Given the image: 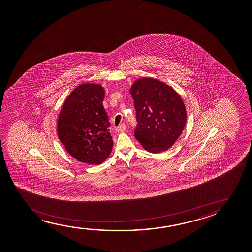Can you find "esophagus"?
Masks as SVG:
<instances>
[{
	"label": "esophagus",
	"mask_w": 252,
	"mask_h": 252,
	"mask_svg": "<svg viewBox=\"0 0 252 252\" xmlns=\"http://www.w3.org/2000/svg\"><path fill=\"white\" fill-rule=\"evenodd\" d=\"M126 129V126L125 124H121L116 127V131L121 132V131H124Z\"/></svg>",
	"instance_id": "esophagus-1"
}]
</instances>
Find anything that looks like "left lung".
Wrapping results in <instances>:
<instances>
[{
	"label": "left lung",
	"instance_id": "1",
	"mask_svg": "<svg viewBox=\"0 0 252 252\" xmlns=\"http://www.w3.org/2000/svg\"><path fill=\"white\" fill-rule=\"evenodd\" d=\"M130 93L138 121L135 138L147 152L167 151L186 124V107L182 98L169 85L152 77L135 81Z\"/></svg>",
	"mask_w": 252,
	"mask_h": 252
}]
</instances>
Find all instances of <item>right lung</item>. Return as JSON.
Listing matches in <instances>:
<instances>
[{"instance_id":"obj_1","label":"right lung","mask_w":252,"mask_h":252,"mask_svg":"<svg viewBox=\"0 0 252 252\" xmlns=\"http://www.w3.org/2000/svg\"><path fill=\"white\" fill-rule=\"evenodd\" d=\"M105 90L97 83H83L67 97L59 113L58 136L77 161L100 164L113 149L103 101Z\"/></svg>"}]
</instances>
